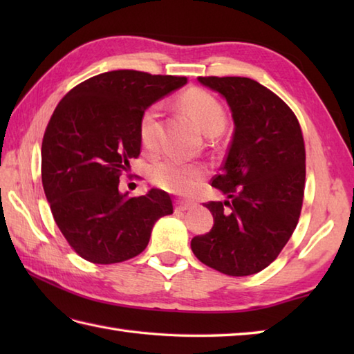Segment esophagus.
I'll use <instances>...</instances> for the list:
<instances>
[{"label":"esophagus","instance_id":"34e87169","mask_svg":"<svg viewBox=\"0 0 354 354\" xmlns=\"http://www.w3.org/2000/svg\"><path fill=\"white\" fill-rule=\"evenodd\" d=\"M194 207L193 202L187 201H176V209L178 212H185V209H192Z\"/></svg>","mask_w":354,"mask_h":354}]
</instances>
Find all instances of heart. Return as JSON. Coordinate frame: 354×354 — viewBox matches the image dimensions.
<instances>
[{"mask_svg":"<svg viewBox=\"0 0 354 354\" xmlns=\"http://www.w3.org/2000/svg\"><path fill=\"white\" fill-rule=\"evenodd\" d=\"M179 103L208 135L221 132L227 123V112L222 103L204 89H189L181 95ZM158 117H160V106L155 103L142 111L138 122L140 141L149 150L155 149L158 142ZM205 175L207 171L201 165L185 164L175 158H161L149 169V176L156 187L175 194H189L194 192L204 181Z\"/></svg>","mask_w":354,"mask_h":354,"instance_id":"1","label":"heart"}]
</instances>
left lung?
Here are the masks:
<instances>
[{
	"instance_id": "8db88e82",
	"label": "left lung",
	"mask_w": 354,
	"mask_h": 354,
	"mask_svg": "<svg viewBox=\"0 0 354 354\" xmlns=\"http://www.w3.org/2000/svg\"><path fill=\"white\" fill-rule=\"evenodd\" d=\"M227 99L234 133L212 185L227 201L204 204L209 232L192 239L204 265L231 277L272 263L297 228L306 183V149L297 115L280 97L248 77H198Z\"/></svg>"
}]
</instances>
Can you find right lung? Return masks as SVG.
Instances as JSON below:
<instances>
[{"label":"right lung","mask_w":354,"mask_h":354,"mask_svg":"<svg viewBox=\"0 0 354 354\" xmlns=\"http://www.w3.org/2000/svg\"><path fill=\"white\" fill-rule=\"evenodd\" d=\"M185 84L181 76L108 71L74 86L53 112L42 140V185L56 225L82 259L129 260L146 250L155 222L173 213L165 192L127 198L118 185L140 155L142 111Z\"/></svg>","instance_id":"obj_1"}]
</instances>
